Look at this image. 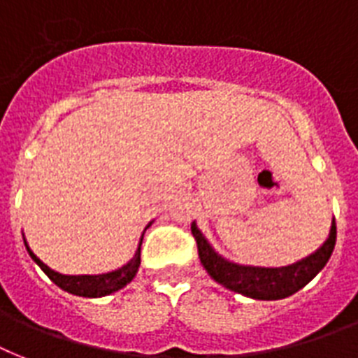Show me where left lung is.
Segmentation results:
<instances>
[{"label": "left lung", "instance_id": "obj_1", "mask_svg": "<svg viewBox=\"0 0 358 358\" xmlns=\"http://www.w3.org/2000/svg\"><path fill=\"white\" fill-rule=\"evenodd\" d=\"M191 231L199 245L200 263L211 275V280L222 285L224 289L234 290L237 294H243L252 300L266 301L283 300L303 289L329 261L336 241V226L333 219L329 235L324 241V245L307 257L287 266H254V264H239L220 255L206 239V235L200 231L196 222L191 224Z\"/></svg>", "mask_w": 358, "mask_h": 358}]
</instances>
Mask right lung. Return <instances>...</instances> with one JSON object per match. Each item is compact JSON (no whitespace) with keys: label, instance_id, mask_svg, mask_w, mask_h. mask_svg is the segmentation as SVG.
Returning a JSON list of instances; mask_svg holds the SVG:
<instances>
[{"label":"right lung","instance_id":"add662e5","mask_svg":"<svg viewBox=\"0 0 358 358\" xmlns=\"http://www.w3.org/2000/svg\"><path fill=\"white\" fill-rule=\"evenodd\" d=\"M154 220H150L147 228L152 224ZM147 228L143 229L141 234V239H139V245L136 248V254L132 255V259L129 263H124L121 268L112 270V272H106V274H83V275H68V274H60L57 270L49 268L48 264L43 263L40 257H36L33 250L29 248L27 241L23 237V243H25V248H27L31 259L40 266V268L48 274V278L53 281L57 287H60L62 290L69 292V294L75 296H83V298H103V296H108L112 292H117L123 287L130 283V281L136 278L139 270V263H141V241H143V235L147 231Z\"/></svg>","mask_w":358,"mask_h":358}]
</instances>
